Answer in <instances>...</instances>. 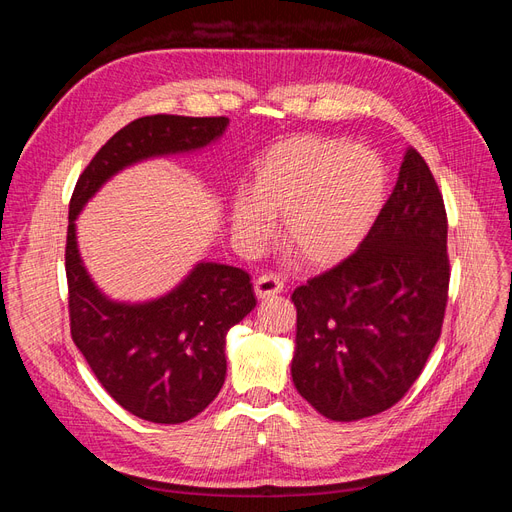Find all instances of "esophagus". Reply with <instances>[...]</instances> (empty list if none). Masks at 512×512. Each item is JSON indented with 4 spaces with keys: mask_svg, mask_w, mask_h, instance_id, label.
I'll return each instance as SVG.
<instances>
[{
    "mask_svg": "<svg viewBox=\"0 0 512 512\" xmlns=\"http://www.w3.org/2000/svg\"><path fill=\"white\" fill-rule=\"evenodd\" d=\"M282 290H284V282L280 280V275L265 273V275L256 277V282H254V292L258 299H269V297H273V294L282 292Z\"/></svg>",
    "mask_w": 512,
    "mask_h": 512,
    "instance_id": "esophagus-1",
    "label": "esophagus"
}]
</instances>
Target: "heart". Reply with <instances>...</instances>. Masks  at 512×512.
<instances>
[{"instance_id":"heart-1","label":"heart","mask_w":512,"mask_h":512,"mask_svg":"<svg viewBox=\"0 0 512 512\" xmlns=\"http://www.w3.org/2000/svg\"><path fill=\"white\" fill-rule=\"evenodd\" d=\"M250 193L230 203V220L247 241L269 235L282 219V243L309 269H329L361 245L386 196L378 153L342 138L288 136L256 160Z\"/></svg>"}]
</instances>
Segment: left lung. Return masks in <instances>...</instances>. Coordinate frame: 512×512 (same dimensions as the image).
<instances>
[{
  "label": "left lung",
  "instance_id": "obj_1",
  "mask_svg": "<svg viewBox=\"0 0 512 512\" xmlns=\"http://www.w3.org/2000/svg\"><path fill=\"white\" fill-rule=\"evenodd\" d=\"M446 232L438 183L410 147L359 250L292 292V382L322 416L380 414L421 376L448 301Z\"/></svg>",
  "mask_w": 512,
  "mask_h": 512
}]
</instances>
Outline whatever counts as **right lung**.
Wrapping results in <instances>:
<instances>
[{
  "mask_svg": "<svg viewBox=\"0 0 512 512\" xmlns=\"http://www.w3.org/2000/svg\"><path fill=\"white\" fill-rule=\"evenodd\" d=\"M226 126L228 117L136 119L96 153L70 198L66 277L72 339L104 391L149 423H185L218 397L226 378V333L256 307L250 275L198 262L164 297L117 303L106 299L85 271L74 220L121 168L203 149L218 141Z\"/></svg>",
  "mask_w": 512,
  "mask_h": 512,
  "instance_id": "1",
  "label": "right lung"
}]
</instances>
